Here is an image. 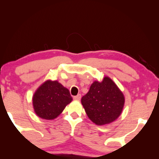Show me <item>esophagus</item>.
<instances>
[{
  "label": "esophagus",
  "mask_w": 159,
  "mask_h": 159,
  "mask_svg": "<svg viewBox=\"0 0 159 159\" xmlns=\"http://www.w3.org/2000/svg\"><path fill=\"white\" fill-rule=\"evenodd\" d=\"M73 98L75 100H77V101H80V100L81 99V95L78 94L77 95H76V96H74Z\"/></svg>",
  "instance_id": "1"
}]
</instances>
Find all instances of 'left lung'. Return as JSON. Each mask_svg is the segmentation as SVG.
I'll return each instance as SVG.
<instances>
[{"label":"left lung","mask_w":159,"mask_h":159,"mask_svg":"<svg viewBox=\"0 0 159 159\" xmlns=\"http://www.w3.org/2000/svg\"><path fill=\"white\" fill-rule=\"evenodd\" d=\"M81 102L89 119L97 125H103L116 120L125 105L121 91L109 77L95 81Z\"/></svg>","instance_id":"obj_1"}]
</instances>
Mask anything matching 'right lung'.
Here are the masks:
<instances>
[{
  "instance_id": "add662e5",
  "label": "right lung",
  "mask_w": 159,
  "mask_h": 159,
  "mask_svg": "<svg viewBox=\"0 0 159 159\" xmlns=\"http://www.w3.org/2000/svg\"><path fill=\"white\" fill-rule=\"evenodd\" d=\"M72 101L69 90L58 81L47 80L35 91L32 104L35 114L40 118L56 119Z\"/></svg>"
}]
</instances>
